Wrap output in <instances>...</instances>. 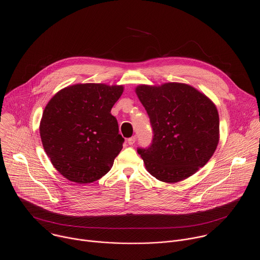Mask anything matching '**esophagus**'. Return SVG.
Here are the masks:
<instances>
[{"label": "esophagus", "instance_id": "1", "mask_svg": "<svg viewBox=\"0 0 260 260\" xmlns=\"http://www.w3.org/2000/svg\"><path fill=\"white\" fill-rule=\"evenodd\" d=\"M136 140H137V137H136V136H134V137H132V138H129V139H127V143H128V145H134V144H135V142H136Z\"/></svg>", "mask_w": 260, "mask_h": 260}]
</instances>
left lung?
Masks as SVG:
<instances>
[{
    "label": "left lung",
    "mask_w": 260,
    "mask_h": 260,
    "mask_svg": "<svg viewBox=\"0 0 260 260\" xmlns=\"http://www.w3.org/2000/svg\"><path fill=\"white\" fill-rule=\"evenodd\" d=\"M136 93L153 131L150 146L138 148L147 170L165 183H177L194 175L208 162L218 144L215 105L185 83L142 84Z\"/></svg>",
    "instance_id": "obj_1"
}]
</instances>
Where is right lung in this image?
<instances>
[{
	"mask_svg": "<svg viewBox=\"0 0 260 260\" xmlns=\"http://www.w3.org/2000/svg\"><path fill=\"white\" fill-rule=\"evenodd\" d=\"M122 85L79 83L58 92L40 124L44 149L54 167L77 184L98 181L111 169L124 139L110 111Z\"/></svg>",
	"mask_w": 260,
	"mask_h": 260,
	"instance_id": "right-lung-1",
	"label": "right lung"
}]
</instances>
